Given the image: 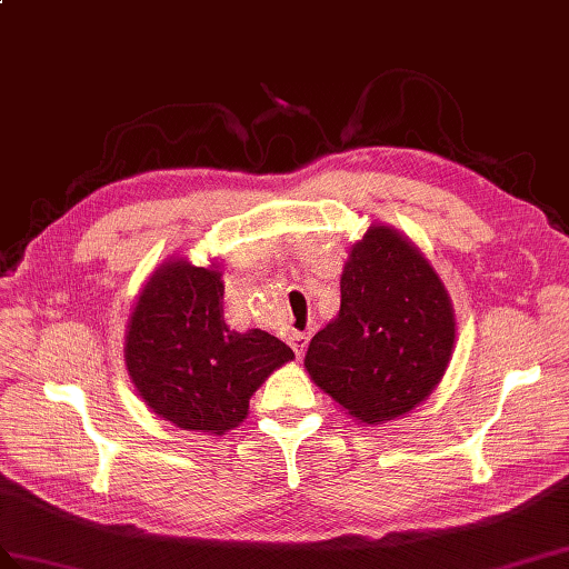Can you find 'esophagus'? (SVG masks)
Segmentation results:
<instances>
[{
    "mask_svg": "<svg viewBox=\"0 0 569 569\" xmlns=\"http://www.w3.org/2000/svg\"><path fill=\"white\" fill-rule=\"evenodd\" d=\"M288 345H290V349L296 351V356L300 359L302 353H306V349H308V335H302V332H290L288 335Z\"/></svg>",
    "mask_w": 569,
    "mask_h": 569,
    "instance_id": "34e87169",
    "label": "esophagus"
}]
</instances>
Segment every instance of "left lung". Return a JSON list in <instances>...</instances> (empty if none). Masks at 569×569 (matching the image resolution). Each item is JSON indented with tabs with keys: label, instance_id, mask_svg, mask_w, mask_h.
I'll return each mask as SVG.
<instances>
[{
	"label": "left lung",
	"instance_id": "obj_1",
	"mask_svg": "<svg viewBox=\"0 0 569 569\" xmlns=\"http://www.w3.org/2000/svg\"><path fill=\"white\" fill-rule=\"evenodd\" d=\"M453 345V306L439 273L380 222L351 244L339 315L312 337L306 368L351 417L382 425L429 398Z\"/></svg>",
	"mask_w": 569,
	"mask_h": 569
}]
</instances>
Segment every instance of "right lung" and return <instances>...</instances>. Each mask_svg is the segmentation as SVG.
<instances>
[{
	"label": "right lung",
	"mask_w": 569,
	"mask_h": 569,
	"mask_svg": "<svg viewBox=\"0 0 569 569\" xmlns=\"http://www.w3.org/2000/svg\"><path fill=\"white\" fill-rule=\"evenodd\" d=\"M222 273L169 259L142 286L126 329L128 376L157 417L187 431L224 433L249 398L293 359L281 339L224 325Z\"/></svg>",
	"instance_id": "1"
}]
</instances>
